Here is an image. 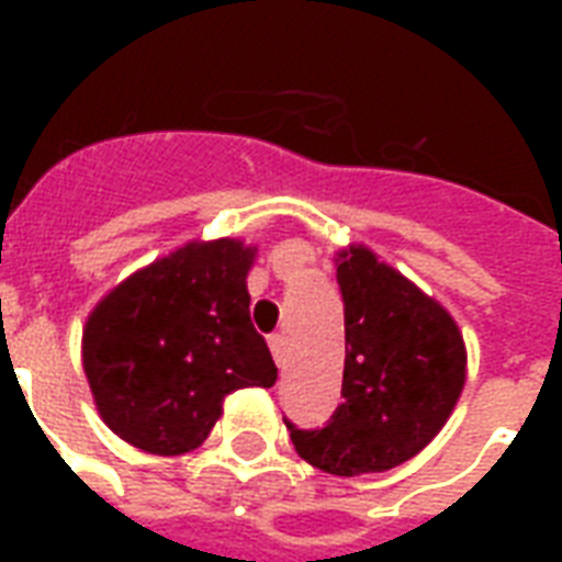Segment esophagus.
<instances>
[{
  "mask_svg": "<svg viewBox=\"0 0 562 562\" xmlns=\"http://www.w3.org/2000/svg\"><path fill=\"white\" fill-rule=\"evenodd\" d=\"M271 352H273V361H277V368H285L289 350H285V338H282V335H271Z\"/></svg>",
  "mask_w": 562,
  "mask_h": 562,
  "instance_id": "34e87169",
  "label": "esophagus"
}]
</instances>
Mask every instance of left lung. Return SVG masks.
Masks as SVG:
<instances>
[{"instance_id":"8db88e82","label":"left lung","mask_w":562,"mask_h":562,"mask_svg":"<svg viewBox=\"0 0 562 562\" xmlns=\"http://www.w3.org/2000/svg\"><path fill=\"white\" fill-rule=\"evenodd\" d=\"M344 297V402L324 428L291 431L306 463L368 475L411 461L452 417L467 382L454 317L364 245L338 250Z\"/></svg>"}]
</instances>
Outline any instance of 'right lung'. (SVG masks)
Instances as JSON below:
<instances>
[{
  "label": "right lung",
  "mask_w": 562,
  "mask_h": 562,
  "mask_svg": "<svg viewBox=\"0 0 562 562\" xmlns=\"http://www.w3.org/2000/svg\"><path fill=\"white\" fill-rule=\"evenodd\" d=\"M254 259L241 238L187 241L95 303L81 359L113 435L151 454L192 452L227 393L277 382L271 350L250 324Z\"/></svg>",
  "instance_id": "1"
}]
</instances>
